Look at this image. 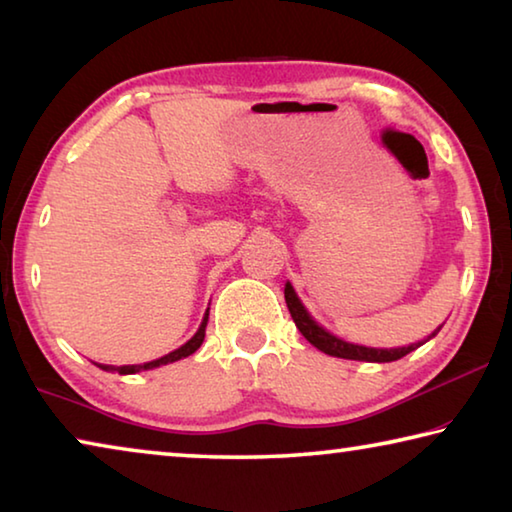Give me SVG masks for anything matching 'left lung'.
Here are the masks:
<instances>
[{"mask_svg": "<svg viewBox=\"0 0 512 512\" xmlns=\"http://www.w3.org/2000/svg\"><path fill=\"white\" fill-rule=\"evenodd\" d=\"M284 300H287V307H289V314L293 318V323L300 329V334L305 336V339L318 348L320 352L329 354V357H339V359H354V361H372V363H388V361H397L406 357V354L413 352L418 345L422 343H413V345H406V348H395V350H375V348H363V345H354V343H345L341 339H336L329 332H325L323 327H320L314 318L307 314V309L302 307V302L298 300L296 291H293L291 284L287 282V287H284ZM443 327V325H440ZM440 327L433 332L431 336H436L440 332ZM429 336V339H431Z\"/></svg>", "mask_w": 512, "mask_h": 512, "instance_id": "obj_1", "label": "left lung"}]
</instances>
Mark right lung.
Instances as JSON below:
<instances>
[{
    "label": "right lung",
    "instance_id": "obj_1",
    "mask_svg": "<svg viewBox=\"0 0 512 512\" xmlns=\"http://www.w3.org/2000/svg\"><path fill=\"white\" fill-rule=\"evenodd\" d=\"M207 316H210V314H205L201 327H198V332L183 345V348H178V350H173L169 354H164V357L155 359V361L140 363V366H119V368H115V366H99V368H103V370H117L119 375H135V372H140V370H151V368H158V366H167V363H173V361H178V359H183V357H189V354H194L198 348H201V343L205 339Z\"/></svg>",
    "mask_w": 512,
    "mask_h": 512
}]
</instances>
